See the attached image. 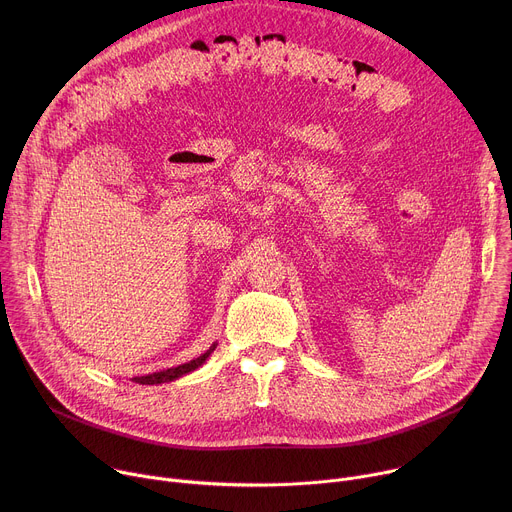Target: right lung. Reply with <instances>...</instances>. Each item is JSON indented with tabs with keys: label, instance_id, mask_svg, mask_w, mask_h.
Here are the masks:
<instances>
[{
	"label": "right lung",
	"instance_id": "right-lung-1",
	"mask_svg": "<svg viewBox=\"0 0 512 512\" xmlns=\"http://www.w3.org/2000/svg\"><path fill=\"white\" fill-rule=\"evenodd\" d=\"M216 348V344H212L204 354H200L198 358H194V360H190V362H184V364H180V367H172V369H168V371H160V373H154V375H145V377H135V379H131V381H135V383H139V385H160V383H170V381H174V379H178V377H184V375H188V373H192V371H196L200 364L210 356V352Z\"/></svg>",
	"mask_w": 512,
	"mask_h": 512
}]
</instances>
